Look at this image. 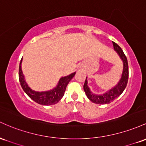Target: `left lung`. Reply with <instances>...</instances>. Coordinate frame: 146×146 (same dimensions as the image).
Masks as SVG:
<instances>
[{
    "mask_svg": "<svg viewBox=\"0 0 146 146\" xmlns=\"http://www.w3.org/2000/svg\"><path fill=\"white\" fill-rule=\"evenodd\" d=\"M112 43L113 46H114V50H115L123 62L122 74L117 84L106 92L101 94H96L90 90V88L88 85V82L87 77L84 86H83V89H84L85 92H86L88 99L90 100L92 102L96 104H108L114 101V99H117V97H119L125 90V87L127 86V81H128V63H127V58L121 48L114 42H112Z\"/></svg>",
    "mask_w": 146,
    "mask_h": 146,
    "instance_id": "left-lung-1",
    "label": "left lung"
}]
</instances>
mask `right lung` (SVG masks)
<instances>
[{
	"label": "right lung",
	"instance_id": "1",
	"mask_svg": "<svg viewBox=\"0 0 146 146\" xmlns=\"http://www.w3.org/2000/svg\"><path fill=\"white\" fill-rule=\"evenodd\" d=\"M23 58L21 60L19 65V81L21 83V86L22 87L25 92L26 93L29 98H31L37 104L43 106H50L57 104L64 95L65 89L68 86L69 82L72 79L76 72L70 74V75L66 76L61 77L57 83L56 86L53 89L48 91L37 92L34 91L29 88V86L26 83L25 76L23 73L21 64H22Z\"/></svg>",
	"mask_w": 146,
	"mask_h": 146
}]
</instances>
